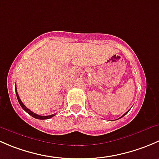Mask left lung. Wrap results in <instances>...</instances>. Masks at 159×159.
<instances>
[{"label":"left lung","instance_id":"8db88e82","mask_svg":"<svg viewBox=\"0 0 159 159\" xmlns=\"http://www.w3.org/2000/svg\"><path fill=\"white\" fill-rule=\"evenodd\" d=\"M126 114H127V112H126V113H125V114H124V115H122V116H121V118H122V117H123V116H125V115H126Z\"/></svg>","mask_w":159,"mask_h":159}]
</instances>
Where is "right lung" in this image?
I'll return each mask as SVG.
<instances>
[{"label": "right lung", "mask_w": 159, "mask_h": 159, "mask_svg": "<svg viewBox=\"0 0 159 159\" xmlns=\"http://www.w3.org/2000/svg\"><path fill=\"white\" fill-rule=\"evenodd\" d=\"M15 91H16V95H17V101H18L19 104H20V105L21 106V108H23L24 110L25 111L27 112L28 114H29L30 116L34 117V118H37V119H41V120H44V119H49V118H52L53 116H54L55 115V114H54V115H47V116H42V115H37V114L34 113L33 111H31L30 109H28V108H27L26 106H25V105L23 104V102H21V100L20 99V98H19V95L18 94H17V89L15 88Z\"/></svg>", "instance_id": "obj_1"}]
</instances>
